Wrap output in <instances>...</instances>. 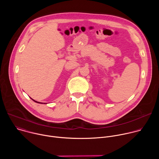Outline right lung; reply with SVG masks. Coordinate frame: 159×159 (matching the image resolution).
I'll list each match as a JSON object with an SVG mask.
<instances>
[{"mask_svg": "<svg viewBox=\"0 0 159 159\" xmlns=\"http://www.w3.org/2000/svg\"><path fill=\"white\" fill-rule=\"evenodd\" d=\"M34 102H38V103H41V102H37V101H34V100H33ZM41 104H43V103H41Z\"/></svg>", "mask_w": 159, "mask_h": 159, "instance_id": "add662e5", "label": "right lung"}]
</instances>
